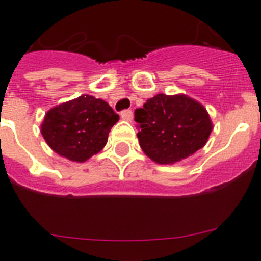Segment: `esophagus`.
Here are the masks:
<instances>
[{"label": "esophagus", "instance_id": "obj_1", "mask_svg": "<svg viewBox=\"0 0 261 261\" xmlns=\"http://www.w3.org/2000/svg\"><path fill=\"white\" fill-rule=\"evenodd\" d=\"M120 116H121V119L123 120H126V121H130V120L133 119V112L130 110H124L120 112Z\"/></svg>", "mask_w": 261, "mask_h": 261}]
</instances>
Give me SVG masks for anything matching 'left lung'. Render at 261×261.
Masks as SVG:
<instances>
[{
	"instance_id": "obj_1",
	"label": "left lung",
	"mask_w": 261,
	"mask_h": 261,
	"mask_svg": "<svg viewBox=\"0 0 261 261\" xmlns=\"http://www.w3.org/2000/svg\"><path fill=\"white\" fill-rule=\"evenodd\" d=\"M140 146L159 165H172L204 147L213 129L208 111L190 96L156 94L135 111Z\"/></svg>"
}]
</instances>
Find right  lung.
<instances>
[{
	"instance_id": "add662e5",
	"label": "right lung",
	"mask_w": 261,
	"mask_h": 261,
	"mask_svg": "<svg viewBox=\"0 0 261 261\" xmlns=\"http://www.w3.org/2000/svg\"><path fill=\"white\" fill-rule=\"evenodd\" d=\"M117 120L107 102L85 94L50 108L41 135L53 151L81 163L102 150Z\"/></svg>"
}]
</instances>
